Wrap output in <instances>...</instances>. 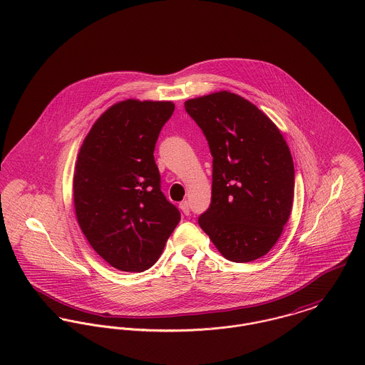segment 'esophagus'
<instances>
[{
	"label": "esophagus",
	"instance_id": "obj_1",
	"mask_svg": "<svg viewBox=\"0 0 365 365\" xmlns=\"http://www.w3.org/2000/svg\"><path fill=\"white\" fill-rule=\"evenodd\" d=\"M180 210L183 211V214L185 215H189L190 214V207H189V202H180Z\"/></svg>",
	"mask_w": 365,
	"mask_h": 365
}]
</instances>
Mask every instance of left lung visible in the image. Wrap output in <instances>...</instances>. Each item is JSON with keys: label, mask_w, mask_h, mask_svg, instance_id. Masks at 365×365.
I'll use <instances>...</instances> for the list:
<instances>
[{"label": "left lung", "mask_w": 365, "mask_h": 365, "mask_svg": "<svg viewBox=\"0 0 365 365\" xmlns=\"http://www.w3.org/2000/svg\"><path fill=\"white\" fill-rule=\"evenodd\" d=\"M212 157L211 204L199 225L235 263L264 256L294 200V163L282 133L242 96L222 91L185 103Z\"/></svg>", "instance_id": "1"}]
</instances>
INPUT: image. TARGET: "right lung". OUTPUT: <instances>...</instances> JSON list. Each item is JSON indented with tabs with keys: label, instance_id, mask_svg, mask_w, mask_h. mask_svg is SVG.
Listing matches in <instances>:
<instances>
[{
	"label": "right lung",
	"instance_id": "obj_1",
	"mask_svg": "<svg viewBox=\"0 0 365 365\" xmlns=\"http://www.w3.org/2000/svg\"><path fill=\"white\" fill-rule=\"evenodd\" d=\"M172 102L124 101L83 140L74 173L78 224L93 250L122 272L141 273L161 256L180 212L161 190L154 151Z\"/></svg>",
	"mask_w": 365,
	"mask_h": 365
}]
</instances>
